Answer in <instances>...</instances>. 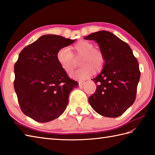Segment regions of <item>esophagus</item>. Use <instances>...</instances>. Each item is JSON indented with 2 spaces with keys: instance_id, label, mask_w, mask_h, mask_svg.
Masks as SVG:
<instances>
[{
  "instance_id": "34e87169",
  "label": "esophagus",
  "mask_w": 155,
  "mask_h": 155,
  "mask_svg": "<svg viewBox=\"0 0 155 155\" xmlns=\"http://www.w3.org/2000/svg\"><path fill=\"white\" fill-rule=\"evenodd\" d=\"M85 83H86L85 82H79V83H78V85H79L80 87H83V86L85 84Z\"/></svg>"
}]
</instances>
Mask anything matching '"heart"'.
<instances>
[{"label":"heart","instance_id":"1","mask_svg":"<svg viewBox=\"0 0 155 155\" xmlns=\"http://www.w3.org/2000/svg\"><path fill=\"white\" fill-rule=\"evenodd\" d=\"M81 68L71 74L76 79L84 81L103 68L105 57L99 49L94 48V45L87 41H79L71 47L62 48L57 53V60L66 73L70 74L74 68V58L81 57Z\"/></svg>","mask_w":155,"mask_h":155}]
</instances>
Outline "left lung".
<instances>
[{
	"instance_id": "obj_1",
	"label": "left lung",
	"mask_w": 155,
	"mask_h": 155,
	"mask_svg": "<svg viewBox=\"0 0 155 155\" xmlns=\"http://www.w3.org/2000/svg\"><path fill=\"white\" fill-rule=\"evenodd\" d=\"M84 39L98 43L105 57L103 70L92 79L98 84L88 102L102 116L119 117L135 101L140 76L139 62L129 45L110 32H93Z\"/></svg>"
}]
</instances>
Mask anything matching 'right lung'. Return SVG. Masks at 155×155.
Instances as JSON below:
<instances>
[{
  "label": "right lung",
  "instance_id": "right-lung-1",
  "mask_svg": "<svg viewBox=\"0 0 155 155\" xmlns=\"http://www.w3.org/2000/svg\"><path fill=\"white\" fill-rule=\"evenodd\" d=\"M75 40L46 35L20 52L15 64V91L22 113L35 121L47 123L60 117L71 92L78 86L57 60V52Z\"/></svg>",
  "mask_w": 155,
  "mask_h": 155
}]
</instances>
